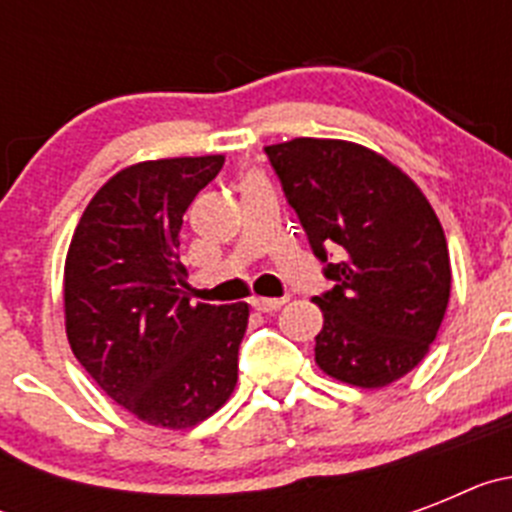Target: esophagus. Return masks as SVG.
Returning <instances> with one entry per match:
<instances>
[{"mask_svg": "<svg viewBox=\"0 0 512 512\" xmlns=\"http://www.w3.org/2000/svg\"><path fill=\"white\" fill-rule=\"evenodd\" d=\"M284 302L287 300H282V297H253L251 305H253V310H259V312H274V310H279Z\"/></svg>", "mask_w": 512, "mask_h": 512, "instance_id": "obj_1", "label": "esophagus"}]
</instances>
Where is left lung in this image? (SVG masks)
I'll return each mask as SVG.
<instances>
[{"label":"left lung","mask_w":512,"mask_h":512,"mask_svg":"<svg viewBox=\"0 0 512 512\" xmlns=\"http://www.w3.org/2000/svg\"><path fill=\"white\" fill-rule=\"evenodd\" d=\"M312 253L333 282L315 361L356 387L405 377L436 341L449 305V246L415 182L348 140L295 138L266 146Z\"/></svg>","instance_id":"1"}]
</instances>
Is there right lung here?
<instances>
[{
	"label": "right lung",
	"instance_id": "right-lung-1",
	"mask_svg": "<svg viewBox=\"0 0 512 512\" xmlns=\"http://www.w3.org/2000/svg\"><path fill=\"white\" fill-rule=\"evenodd\" d=\"M223 156L135 164L81 215L63 274L66 336L89 377L143 423L192 428L238 382L248 305L184 297L179 230Z\"/></svg>",
	"mask_w": 512,
	"mask_h": 512
}]
</instances>
